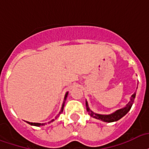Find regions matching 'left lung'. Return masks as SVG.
<instances>
[{"label": "left lung", "mask_w": 149, "mask_h": 149, "mask_svg": "<svg viewBox=\"0 0 149 149\" xmlns=\"http://www.w3.org/2000/svg\"><path fill=\"white\" fill-rule=\"evenodd\" d=\"M137 89H138V87H137ZM135 96H136V92H134V94H133L131 95L130 102H128L125 107L116 110L114 112H112L111 114H108V115L98 114V113H95V112H92L91 110L90 109L89 106H88V103H87V101H86V108H87V111L89 113V115L91 116H92L93 118H95L97 120H102L103 122L106 123L116 122V121H117V120H120L122 117H123L130 111V109H131V106H132V105L134 104V102Z\"/></svg>", "instance_id": "1"}]
</instances>
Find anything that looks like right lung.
<instances>
[{
    "mask_svg": "<svg viewBox=\"0 0 149 149\" xmlns=\"http://www.w3.org/2000/svg\"><path fill=\"white\" fill-rule=\"evenodd\" d=\"M68 94H69V92H66L65 93V97H64V102H63V103H62V109H61V110H60L59 113L58 114V116H57L56 117L54 118V119H53V120H52L50 122H48V123H51L52 122H53V121H54V120H56L57 118L59 116V115L62 113V112H63V109H64V105H65V100H66L67 97H68ZM27 123H29V124L32 125V126H35V127H40V126H44V125H45V123H30V122H27Z\"/></svg>",
    "mask_w": 149,
    "mask_h": 149,
    "instance_id": "right-lung-1",
    "label": "right lung"
}]
</instances>
